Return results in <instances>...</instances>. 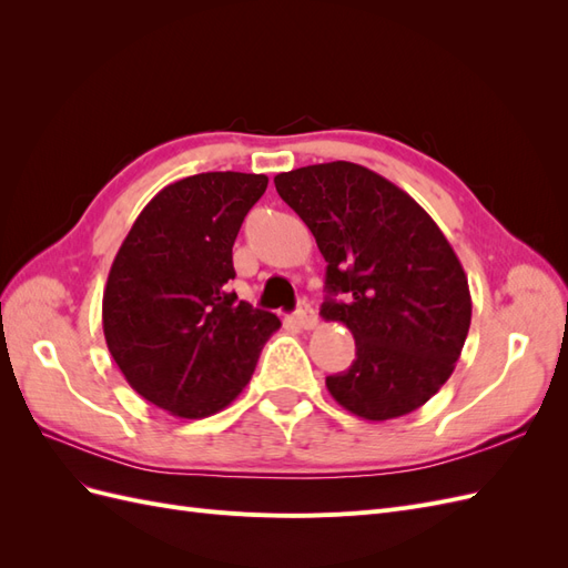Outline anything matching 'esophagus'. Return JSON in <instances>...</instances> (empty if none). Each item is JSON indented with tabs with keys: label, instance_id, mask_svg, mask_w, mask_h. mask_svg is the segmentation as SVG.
Returning a JSON list of instances; mask_svg holds the SVG:
<instances>
[{
	"label": "esophagus",
	"instance_id": "34e87169",
	"mask_svg": "<svg viewBox=\"0 0 568 568\" xmlns=\"http://www.w3.org/2000/svg\"><path fill=\"white\" fill-rule=\"evenodd\" d=\"M291 320H294L301 326V329H315V326H317V313L307 303L298 305V311L291 315Z\"/></svg>",
	"mask_w": 568,
	"mask_h": 568
}]
</instances>
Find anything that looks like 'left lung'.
<instances>
[{"instance_id": "obj_1", "label": "left lung", "mask_w": 568, "mask_h": 568, "mask_svg": "<svg viewBox=\"0 0 568 568\" xmlns=\"http://www.w3.org/2000/svg\"><path fill=\"white\" fill-rule=\"evenodd\" d=\"M274 186L326 261L320 315L355 338L353 365L326 376L332 398L369 422L415 412L450 379L471 324L450 242L415 199L365 165H305Z\"/></svg>"}]
</instances>
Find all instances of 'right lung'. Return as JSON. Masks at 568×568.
I'll list each match as a JSON object with an SVG mask.
<instances>
[{"label": "right lung", "instance_id": "right-lung-1", "mask_svg": "<svg viewBox=\"0 0 568 568\" xmlns=\"http://www.w3.org/2000/svg\"><path fill=\"white\" fill-rule=\"evenodd\" d=\"M267 178L201 173L134 220L104 288L106 346L144 400L182 419L225 409L251 382L277 315L236 301L232 246Z\"/></svg>", "mask_w": 568, "mask_h": 568}]
</instances>
